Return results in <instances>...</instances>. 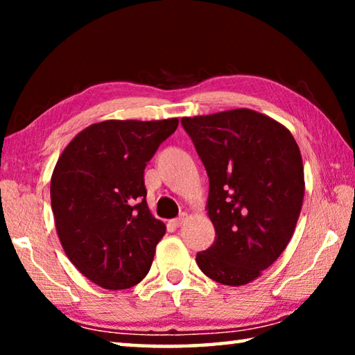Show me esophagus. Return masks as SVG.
I'll use <instances>...</instances> for the list:
<instances>
[{
    "instance_id": "1",
    "label": "esophagus",
    "mask_w": 355,
    "mask_h": 355,
    "mask_svg": "<svg viewBox=\"0 0 355 355\" xmlns=\"http://www.w3.org/2000/svg\"><path fill=\"white\" fill-rule=\"evenodd\" d=\"M186 220H188V214L180 213L178 218H175L172 222H173V225H175V227H182Z\"/></svg>"
}]
</instances>
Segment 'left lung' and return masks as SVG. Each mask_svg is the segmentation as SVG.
I'll list each match as a JSON object with an SVG mask.
<instances>
[{
	"mask_svg": "<svg viewBox=\"0 0 355 355\" xmlns=\"http://www.w3.org/2000/svg\"><path fill=\"white\" fill-rule=\"evenodd\" d=\"M209 180L216 238L196 261L207 277L244 285L290 243L304 200V166L293 135L252 110L183 117Z\"/></svg>",
	"mask_w": 355,
	"mask_h": 355,
	"instance_id": "1",
	"label": "left lung"
}]
</instances>
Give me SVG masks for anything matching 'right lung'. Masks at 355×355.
I'll return each instance as SVG.
<instances>
[{
    "label": "right lung",
    "instance_id": "1",
    "mask_svg": "<svg viewBox=\"0 0 355 355\" xmlns=\"http://www.w3.org/2000/svg\"><path fill=\"white\" fill-rule=\"evenodd\" d=\"M177 119L105 120L75 136L51 177V209L65 254L106 290L146 277L166 225L147 207L144 171Z\"/></svg>",
    "mask_w": 355,
    "mask_h": 355
}]
</instances>
